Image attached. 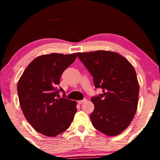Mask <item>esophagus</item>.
Returning a JSON list of instances; mask_svg holds the SVG:
<instances>
[{"instance_id": "obj_1", "label": "esophagus", "mask_w": 160, "mask_h": 160, "mask_svg": "<svg viewBox=\"0 0 160 160\" xmlns=\"http://www.w3.org/2000/svg\"><path fill=\"white\" fill-rule=\"evenodd\" d=\"M87 101V100L86 99H83V100H78V104H82V103H84V102H86Z\"/></svg>"}]
</instances>
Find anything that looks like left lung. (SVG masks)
Returning a JSON list of instances; mask_svg holds the SVG:
<instances>
[{
    "label": "left lung",
    "instance_id": "1",
    "mask_svg": "<svg viewBox=\"0 0 160 160\" xmlns=\"http://www.w3.org/2000/svg\"><path fill=\"white\" fill-rule=\"evenodd\" d=\"M78 58L102 93L92 97L95 108L90 119L95 129L109 136L123 132L134 118L138 108L139 84L134 67L121 54L98 50L78 52Z\"/></svg>",
    "mask_w": 160,
    "mask_h": 160
}]
</instances>
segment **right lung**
<instances>
[{
	"mask_svg": "<svg viewBox=\"0 0 160 160\" xmlns=\"http://www.w3.org/2000/svg\"><path fill=\"white\" fill-rule=\"evenodd\" d=\"M76 58V54L52 53L35 58L19 78L17 92L24 116L41 134L55 137L71 125L76 102L59 98L60 76Z\"/></svg>",
	"mask_w": 160,
	"mask_h": 160,
	"instance_id": "1",
	"label": "right lung"
}]
</instances>
